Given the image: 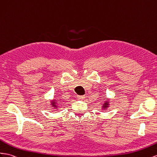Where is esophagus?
I'll return each instance as SVG.
<instances>
[{
  "label": "esophagus",
  "instance_id": "esophagus-1",
  "mask_svg": "<svg viewBox=\"0 0 157 157\" xmlns=\"http://www.w3.org/2000/svg\"><path fill=\"white\" fill-rule=\"evenodd\" d=\"M77 98L79 100H83V99L85 98V96H78Z\"/></svg>",
  "mask_w": 157,
  "mask_h": 157
}]
</instances>
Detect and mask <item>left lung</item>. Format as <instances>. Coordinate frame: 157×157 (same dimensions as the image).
Masks as SVG:
<instances>
[{"instance_id": "obj_1", "label": "left lung", "mask_w": 157, "mask_h": 157, "mask_svg": "<svg viewBox=\"0 0 157 157\" xmlns=\"http://www.w3.org/2000/svg\"><path fill=\"white\" fill-rule=\"evenodd\" d=\"M109 101L106 100L105 101H104V103L103 104V105H102V109H105L106 108H108L109 106Z\"/></svg>"}]
</instances>
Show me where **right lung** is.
Returning <instances> with one entry per match:
<instances>
[{
    "instance_id": "right-lung-1",
    "label": "right lung",
    "mask_w": 157,
    "mask_h": 157,
    "mask_svg": "<svg viewBox=\"0 0 157 157\" xmlns=\"http://www.w3.org/2000/svg\"><path fill=\"white\" fill-rule=\"evenodd\" d=\"M57 101H56V100H53L52 101V106L54 108H58V106H57V104H58L57 102Z\"/></svg>"
}]
</instances>
